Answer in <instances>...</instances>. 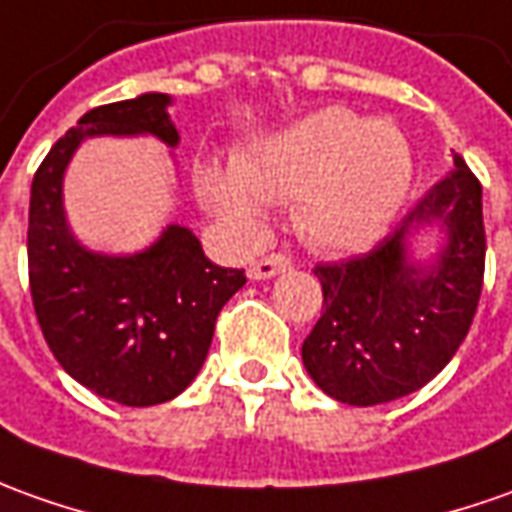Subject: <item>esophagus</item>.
<instances>
[{
    "label": "esophagus",
    "mask_w": 512,
    "mask_h": 512,
    "mask_svg": "<svg viewBox=\"0 0 512 512\" xmlns=\"http://www.w3.org/2000/svg\"><path fill=\"white\" fill-rule=\"evenodd\" d=\"M288 269H291V257L283 255V252H271V255L257 257V260L249 263V277L252 280H269L274 274Z\"/></svg>",
    "instance_id": "esophagus-1"
}]
</instances>
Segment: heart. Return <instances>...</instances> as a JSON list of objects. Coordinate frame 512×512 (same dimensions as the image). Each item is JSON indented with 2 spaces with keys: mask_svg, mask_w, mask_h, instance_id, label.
<instances>
[{
  "mask_svg": "<svg viewBox=\"0 0 512 512\" xmlns=\"http://www.w3.org/2000/svg\"><path fill=\"white\" fill-rule=\"evenodd\" d=\"M412 187V148L398 125L322 109L260 139L235 170L207 168L201 193L224 218L255 227L263 201H291L305 241L325 252L375 243Z\"/></svg>",
  "mask_w": 512,
  "mask_h": 512,
  "instance_id": "b5f03b06",
  "label": "heart"
}]
</instances>
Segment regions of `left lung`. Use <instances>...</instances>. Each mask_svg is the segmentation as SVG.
<instances>
[{
  "instance_id": "8db88e82",
  "label": "left lung",
  "mask_w": 512,
  "mask_h": 512,
  "mask_svg": "<svg viewBox=\"0 0 512 512\" xmlns=\"http://www.w3.org/2000/svg\"><path fill=\"white\" fill-rule=\"evenodd\" d=\"M443 223L447 249L434 267L405 257L411 229ZM322 316L302 361L325 395L375 406L426 387L460 350L485 277L482 184L460 154L451 176L406 212L401 227L364 255L319 263Z\"/></svg>"
}]
</instances>
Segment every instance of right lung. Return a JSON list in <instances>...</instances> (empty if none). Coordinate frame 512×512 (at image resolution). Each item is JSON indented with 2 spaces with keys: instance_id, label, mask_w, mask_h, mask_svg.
<instances>
[{
  "instance_id": "right-lung-1",
  "label": "right lung",
  "mask_w": 512,
  "mask_h": 512,
  "mask_svg": "<svg viewBox=\"0 0 512 512\" xmlns=\"http://www.w3.org/2000/svg\"><path fill=\"white\" fill-rule=\"evenodd\" d=\"M168 95H139L86 111L38 165L30 187L27 271L41 333L78 384L123 406H156L190 387L215 319L243 288L241 269H221L184 227L134 257L95 255L66 229L61 182L75 148L97 134H179Z\"/></svg>"
}]
</instances>
